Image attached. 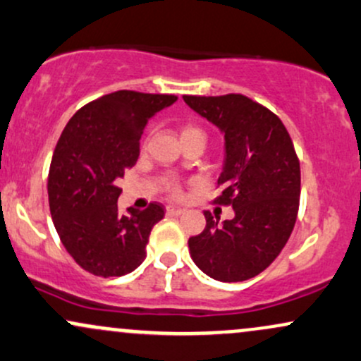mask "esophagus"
<instances>
[{
    "instance_id": "obj_1",
    "label": "esophagus",
    "mask_w": 361,
    "mask_h": 361,
    "mask_svg": "<svg viewBox=\"0 0 361 361\" xmlns=\"http://www.w3.org/2000/svg\"><path fill=\"white\" fill-rule=\"evenodd\" d=\"M185 210L181 209V207H176V205H168L166 207V214L168 215H173V217H176V215H181Z\"/></svg>"
}]
</instances>
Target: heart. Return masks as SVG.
<instances>
[{
    "label": "heart",
    "mask_w": 361,
    "mask_h": 361,
    "mask_svg": "<svg viewBox=\"0 0 361 361\" xmlns=\"http://www.w3.org/2000/svg\"><path fill=\"white\" fill-rule=\"evenodd\" d=\"M188 134H202L200 130H198L197 127H193V126H186L183 130H181V135H188Z\"/></svg>",
    "instance_id": "obj_1"
}]
</instances>
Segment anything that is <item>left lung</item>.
Wrapping results in <instances>:
<instances>
[{"label": "left lung", "instance_id": "obj_1", "mask_svg": "<svg viewBox=\"0 0 361 361\" xmlns=\"http://www.w3.org/2000/svg\"><path fill=\"white\" fill-rule=\"evenodd\" d=\"M183 100L224 135L219 204L234 217L219 222L207 210L204 233L188 239L192 259L219 281L259 275L287 244L300 198V164L287 128L273 111L244 94Z\"/></svg>", "mask_w": 361, "mask_h": 361}]
</instances>
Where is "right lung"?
Here are the masks:
<instances>
[{
  "instance_id": "add662e5",
  "label": "right lung",
  "mask_w": 361,
  "mask_h": 361,
  "mask_svg": "<svg viewBox=\"0 0 361 361\" xmlns=\"http://www.w3.org/2000/svg\"><path fill=\"white\" fill-rule=\"evenodd\" d=\"M175 94L115 91L78 110L62 130L49 169V207L62 244L97 276H122L146 258L161 204L118 214L117 181L139 156L144 128Z\"/></svg>"
}]
</instances>
